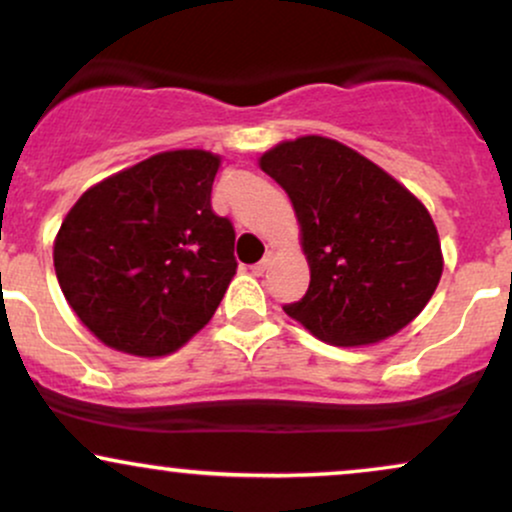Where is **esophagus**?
I'll return each instance as SVG.
<instances>
[{
	"label": "esophagus",
	"mask_w": 512,
	"mask_h": 512,
	"mask_svg": "<svg viewBox=\"0 0 512 512\" xmlns=\"http://www.w3.org/2000/svg\"><path fill=\"white\" fill-rule=\"evenodd\" d=\"M269 264H272V252H267V255H264L260 262H257V264H252V267H250V272L255 274V276H262V274L267 272V269H269Z\"/></svg>",
	"instance_id": "1"
}]
</instances>
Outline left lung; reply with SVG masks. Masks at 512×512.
Wrapping results in <instances>:
<instances>
[{
  "mask_svg": "<svg viewBox=\"0 0 512 512\" xmlns=\"http://www.w3.org/2000/svg\"><path fill=\"white\" fill-rule=\"evenodd\" d=\"M260 166L291 197L310 264L307 293L283 305L288 317L326 343L365 346L420 315L443 257L427 207L408 188L322 135L276 145Z\"/></svg>",
  "mask_w": 512,
  "mask_h": 512,
  "instance_id": "1",
  "label": "left lung"
}]
</instances>
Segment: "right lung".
Masks as SVG:
<instances>
[{
    "label": "right lung",
    "instance_id": "right-lung-1",
    "mask_svg": "<svg viewBox=\"0 0 512 512\" xmlns=\"http://www.w3.org/2000/svg\"><path fill=\"white\" fill-rule=\"evenodd\" d=\"M221 159L162 152L80 195L54 269L80 322L116 350L174 353L212 319L236 274V231L212 209Z\"/></svg>",
    "mask_w": 512,
    "mask_h": 512
}]
</instances>
